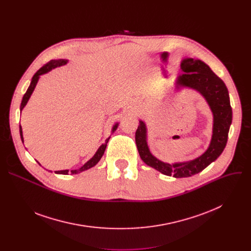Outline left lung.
Wrapping results in <instances>:
<instances>
[{"instance_id": "obj_1", "label": "left lung", "mask_w": 251, "mask_h": 251, "mask_svg": "<svg viewBox=\"0 0 251 251\" xmlns=\"http://www.w3.org/2000/svg\"><path fill=\"white\" fill-rule=\"evenodd\" d=\"M183 74L177 76L176 87H189L200 92L207 102L213 115L212 136L206 151L200 157L183 163L169 164L152 155L147 143V127L142 120L135 134L136 145L141 159L148 166L166 176L175 177L192 176L216 161L226 148L229 127L232 121V110L228 90L225 82L200 59L184 58L181 62Z\"/></svg>"}]
</instances>
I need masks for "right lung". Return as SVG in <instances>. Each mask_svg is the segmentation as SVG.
<instances>
[{
	"instance_id": "add662e5",
	"label": "right lung",
	"mask_w": 251,
	"mask_h": 251,
	"mask_svg": "<svg viewBox=\"0 0 251 251\" xmlns=\"http://www.w3.org/2000/svg\"><path fill=\"white\" fill-rule=\"evenodd\" d=\"M67 62H68L67 59H52V60L49 61L47 64H45L42 68H40V69L37 71V73L34 74V75H33L32 78H31V81H30L29 86H28L26 92L25 93V95H24V97H23V100H22V103H21V107H20V110H21V111L24 109V107L26 105V103H27V101H28V99H29L31 93L33 92L35 86H37V83H38V81H39V79H40V76L43 75H45V74H47V73H49V71H50L51 69H53V68H55V67H58V66H61V65L66 64ZM117 127H118V123H116V124L113 126L112 132H114V131L117 129ZM20 135H21L22 142L24 143L23 129H22V126H21V125H20ZM109 139H110V137L107 138V139L105 140V143L98 148V150L96 151V153L94 154V156H93L89 161H87L81 168H79V169H77V170H71V171H69V170L55 171L54 173H55V174H60V175H68L69 173H71V174H78V173H81V172H83V171H86V170H88V169L94 167V166L100 161L101 157L103 156L104 151H105L106 146H107V143H108ZM38 163H39V162H38ZM39 164H40V163H39ZM40 165H41V164H40Z\"/></svg>"
}]
</instances>
